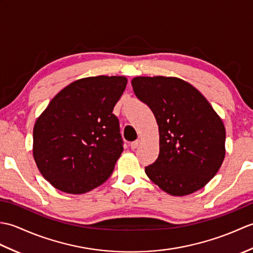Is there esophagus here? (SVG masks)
<instances>
[{"mask_svg": "<svg viewBox=\"0 0 253 253\" xmlns=\"http://www.w3.org/2000/svg\"><path fill=\"white\" fill-rule=\"evenodd\" d=\"M139 144H140V140H135V141H132V142L130 143V148H131L132 150H135V149H137V148H138Z\"/></svg>", "mask_w": 253, "mask_h": 253, "instance_id": "esophagus-1", "label": "esophagus"}]
</instances>
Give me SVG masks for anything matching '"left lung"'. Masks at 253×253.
<instances>
[{
	"label": "left lung",
	"instance_id": "8db88e82",
	"mask_svg": "<svg viewBox=\"0 0 253 253\" xmlns=\"http://www.w3.org/2000/svg\"><path fill=\"white\" fill-rule=\"evenodd\" d=\"M137 98L155 116L160 153L146 168L154 184L171 196L201 189L218 171L225 158V127L208 100L176 77H136Z\"/></svg>",
	"mask_w": 253,
	"mask_h": 253
}]
</instances>
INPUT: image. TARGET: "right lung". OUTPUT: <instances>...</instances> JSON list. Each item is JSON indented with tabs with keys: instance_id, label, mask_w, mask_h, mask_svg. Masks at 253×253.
Returning <instances> with one entry per match:
<instances>
[{
	"instance_id": "add662e5",
	"label": "right lung",
	"mask_w": 253,
	"mask_h": 253,
	"mask_svg": "<svg viewBox=\"0 0 253 253\" xmlns=\"http://www.w3.org/2000/svg\"><path fill=\"white\" fill-rule=\"evenodd\" d=\"M123 76L76 80L51 100L34 127V158L56 189L85 193L109 178L123 152L113 114L125 91Z\"/></svg>"
}]
</instances>
